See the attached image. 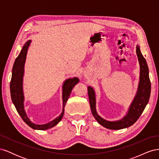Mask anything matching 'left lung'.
I'll return each instance as SVG.
<instances>
[{
    "instance_id": "1",
    "label": "left lung",
    "mask_w": 159,
    "mask_h": 159,
    "mask_svg": "<svg viewBox=\"0 0 159 159\" xmlns=\"http://www.w3.org/2000/svg\"><path fill=\"white\" fill-rule=\"evenodd\" d=\"M136 51L139 65H140V81H139L137 95L129 107L127 115L123 119L117 121H109L98 115L95 109V91L91 86L88 87L91 113L97 121L107 129L119 130L131 126L140 117L150 98L151 85L148 75V66L145 58L141 54L139 46H137Z\"/></svg>"
}]
</instances>
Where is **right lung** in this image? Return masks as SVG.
Segmentation results:
<instances>
[{
    "instance_id": "1",
    "label": "right lung",
    "mask_w": 159,
    "mask_h": 159,
    "mask_svg": "<svg viewBox=\"0 0 159 159\" xmlns=\"http://www.w3.org/2000/svg\"><path fill=\"white\" fill-rule=\"evenodd\" d=\"M31 41L29 40L25 43L20 54L16 58L14 61L12 71V78L11 80L10 89L11 95L12 103L18 114L28 126L34 129L38 130H46L50 129L58 123L64 113V107L68 101L72 89L74 86L79 82V79L78 78H70L66 80L63 85V93H62V99H63V109L62 113L59 117L56 118L52 121L45 124V125H36L30 121V120L27 117L26 112L24 109V95L22 91V78L24 75V66H25L26 57L28 46H29Z\"/></svg>"
}]
</instances>
